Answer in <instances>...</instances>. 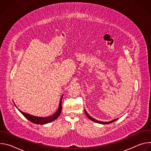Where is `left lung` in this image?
I'll return each mask as SVG.
<instances>
[{"label": "left lung", "mask_w": 151, "mask_h": 151, "mask_svg": "<svg viewBox=\"0 0 151 151\" xmlns=\"http://www.w3.org/2000/svg\"><path fill=\"white\" fill-rule=\"evenodd\" d=\"M85 114H86V115H87V116H88V118L90 119H91V121H94V122H97V123H99V124H110V123H112V122H114V121H115L117 119H114V120H113V121H109V122H101V121H98V120H96V119H94L93 118H92L91 116H90L88 114H87V112H86L85 111Z\"/></svg>", "instance_id": "left-lung-1"}]
</instances>
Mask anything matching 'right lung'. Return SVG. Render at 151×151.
Here are the masks:
<instances>
[{"label": "right lung", "mask_w": 151, "mask_h": 151, "mask_svg": "<svg viewBox=\"0 0 151 151\" xmlns=\"http://www.w3.org/2000/svg\"><path fill=\"white\" fill-rule=\"evenodd\" d=\"M63 96L60 99V105L58 107V109L57 111V112L52 115L48 116V117H45V118H42V117H37V116H35L33 115H31L30 114H26L25 112H23L22 111H21L19 109V111H20V112L28 120H29L30 121H31L32 122L34 123V124H45L47 123H49L50 122H52L53 121H54L55 119H56L57 118H58V117L59 116V115L61 114V109H62V105H61V100L63 98Z\"/></svg>", "instance_id": "obj_1"}]
</instances>
